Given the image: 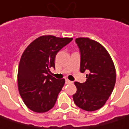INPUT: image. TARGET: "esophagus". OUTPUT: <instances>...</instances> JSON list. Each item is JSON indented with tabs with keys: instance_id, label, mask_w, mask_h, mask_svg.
<instances>
[{
	"instance_id": "1",
	"label": "esophagus",
	"mask_w": 129,
	"mask_h": 129,
	"mask_svg": "<svg viewBox=\"0 0 129 129\" xmlns=\"http://www.w3.org/2000/svg\"><path fill=\"white\" fill-rule=\"evenodd\" d=\"M66 84H71V83H73V82L69 80H66Z\"/></svg>"
}]
</instances>
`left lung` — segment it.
<instances>
[{
	"label": "left lung",
	"instance_id": "8db88e82",
	"mask_svg": "<svg viewBox=\"0 0 129 129\" xmlns=\"http://www.w3.org/2000/svg\"><path fill=\"white\" fill-rule=\"evenodd\" d=\"M80 52V72H87L86 82H75V104L85 111L102 108L112 93L116 72L110 54L101 44L89 38L76 39Z\"/></svg>",
	"mask_w": 129,
	"mask_h": 129
}]
</instances>
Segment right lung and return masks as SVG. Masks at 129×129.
Returning a JSON list of instances; mask_svg holds the SVG:
<instances>
[{
	"label": "right lung",
	"mask_w": 129,
	"mask_h": 129,
	"mask_svg": "<svg viewBox=\"0 0 129 129\" xmlns=\"http://www.w3.org/2000/svg\"><path fill=\"white\" fill-rule=\"evenodd\" d=\"M72 39L42 36L30 43L22 53L18 68V89L30 110L46 112L55 106L65 80L51 76L49 69L55 68L57 53Z\"/></svg>",
	"instance_id": "right-lung-1"
}]
</instances>
